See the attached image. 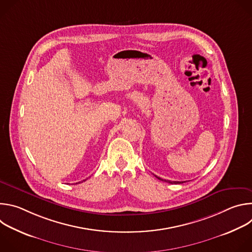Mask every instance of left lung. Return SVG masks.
Instances as JSON below:
<instances>
[{
  "instance_id": "1",
  "label": "left lung",
  "mask_w": 252,
  "mask_h": 252,
  "mask_svg": "<svg viewBox=\"0 0 252 252\" xmlns=\"http://www.w3.org/2000/svg\"><path fill=\"white\" fill-rule=\"evenodd\" d=\"M158 179H161L160 177H158V176H157ZM161 181H163V179H161ZM164 182H167L168 184H182V182H170V181H165V179H164ZM184 183V182H183Z\"/></svg>"
}]
</instances>
